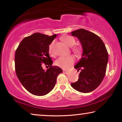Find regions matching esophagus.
I'll use <instances>...</instances> for the list:
<instances>
[{
	"label": "esophagus",
	"mask_w": 122,
	"mask_h": 122,
	"mask_svg": "<svg viewBox=\"0 0 122 122\" xmlns=\"http://www.w3.org/2000/svg\"><path fill=\"white\" fill-rule=\"evenodd\" d=\"M63 73H65L66 74H67V75H68V74H70V72L69 71H63Z\"/></svg>",
	"instance_id": "1"
}]
</instances>
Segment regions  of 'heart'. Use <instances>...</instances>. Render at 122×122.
<instances>
[{
    "label": "heart",
    "instance_id": "1",
    "mask_svg": "<svg viewBox=\"0 0 122 122\" xmlns=\"http://www.w3.org/2000/svg\"><path fill=\"white\" fill-rule=\"evenodd\" d=\"M62 39L63 42L67 45V46L69 47H73L76 44L75 39L71 36H65L63 37ZM54 44V42L53 41L49 45L48 48L49 54L52 56H55V55L54 51L53 50ZM82 51V50L81 47L78 46H74L72 48V51H73V53L76 55H77V56H79V55L81 54ZM75 61V60L74 57L72 56V55H70V56H62L59 57L55 62V63H56V66L61 68L63 69H68L74 65Z\"/></svg>",
    "mask_w": 122,
    "mask_h": 122
}]
</instances>
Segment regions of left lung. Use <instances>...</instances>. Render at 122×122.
<instances>
[{
    "mask_svg": "<svg viewBox=\"0 0 122 122\" xmlns=\"http://www.w3.org/2000/svg\"><path fill=\"white\" fill-rule=\"evenodd\" d=\"M81 42L83 53L80 61L74 66L81 70L77 82L71 86L78 92L88 93L94 90L103 81L108 62V53L100 37L81 28L71 32Z\"/></svg>",
    "mask_w": 122,
    "mask_h": 122,
    "instance_id": "8db88e82",
    "label": "left lung"
}]
</instances>
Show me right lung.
Segmentation results:
<instances>
[{
    "instance_id": "obj_1",
    "label": "right lung",
    "mask_w": 122,
    "mask_h": 122,
    "mask_svg": "<svg viewBox=\"0 0 122 122\" xmlns=\"http://www.w3.org/2000/svg\"><path fill=\"white\" fill-rule=\"evenodd\" d=\"M56 34L51 36L36 33L22 39L15 54V69L16 76L22 85L33 95L44 96L55 86L56 78L62 70L52 66L49 55V45ZM50 66L46 71L42 63Z\"/></svg>"
}]
</instances>
